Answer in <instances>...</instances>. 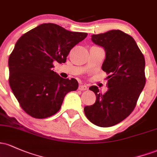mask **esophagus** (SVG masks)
Segmentation results:
<instances>
[{
	"label": "esophagus",
	"mask_w": 157,
	"mask_h": 157,
	"mask_svg": "<svg viewBox=\"0 0 157 157\" xmlns=\"http://www.w3.org/2000/svg\"><path fill=\"white\" fill-rule=\"evenodd\" d=\"M87 86H85V85H80L79 86V87H78V89L79 90H80V91H85V90H87Z\"/></svg>",
	"instance_id": "esophagus-1"
}]
</instances>
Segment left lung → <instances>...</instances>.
<instances>
[{"instance_id":"8db88e82","label":"left lung","mask_w":157,"mask_h":157,"mask_svg":"<svg viewBox=\"0 0 157 157\" xmlns=\"http://www.w3.org/2000/svg\"><path fill=\"white\" fill-rule=\"evenodd\" d=\"M92 41L106 52L102 70L108 75V90L102 94L95 86L89 88L96 101L85 106L84 113L94 124L112 127L124 120L135 108L145 85V61L133 38L121 30L92 35Z\"/></svg>"}]
</instances>
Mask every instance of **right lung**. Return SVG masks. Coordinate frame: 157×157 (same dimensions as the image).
<instances>
[{
  "mask_svg": "<svg viewBox=\"0 0 157 157\" xmlns=\"http://www.w3.org/2000/svg\"><path fill=\"white\" fill-rule=\"evenodd\" d=\"M87 35L48 23L17 41L9 58V82L25 113L36 118L51 116L59 111L67 93L77 90V80L60 77L53 71V63H65L71 50Z\"/></svg>",
  "mask_w": 157,
  "mask_h": 157,
  "instance_id": "right-lung-1",
  "label": "right lung"
}]
</instances>
